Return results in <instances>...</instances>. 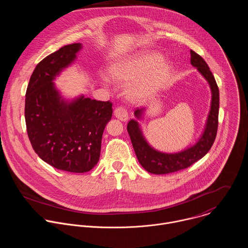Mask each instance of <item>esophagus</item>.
Returning <instances> with one entry per match:
<instances>
[{
  "label": "esophagus",
  "mask_w": 248,
  "mask_h": 248,
  "mask_svg": "<svg viewBox=\"0 0 248 248\" xmlns=\"http://www.w3.org/2000/svg\"><path fill=\"white\" fill-rule=\"evenodd\" d=\"M114 115L117 119H119L122 122H126L128 119V114L126 110L124 107H118L114 111Z\"/></svg>",
  "instance_id": "esophagus-1"
}]
</instances>
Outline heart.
Here are the masks:
<instances>
[{"label": "heart", "instance_id": "b5f03b06", "mask_svg": "<svg viewBox=\"0 0 248 248\" xmlns=\"http://www.w3.org/2000/svg\"><path fill=\"white\" fill-rule=\"evenodd\" d=\"M162 62L161 54L146 52L111 63L108 67V75L112 81L124 83L148 73L141 80L130 84L127 89L130 99L143 100L159 90L170 77L171 65Z\"/></svg>", "mask_w": 248, "mask_h": 248}]
</instances>
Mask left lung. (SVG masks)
Wrapping results in <instances>:
<instances>
[{
    "instance_id": "left-lung-1",
    "label": "left lung",
    "mask_w": 248,
    "mask_h": 248,
    "mask_svg": "<svg viewBox=\"0 0 248 248\" xmlns=\"http://www.w3.org/2000/svg\"><path fill=\"white\" fill-rule=\"evenodd\" d=\"M190 63L197 68L200 75L207 80L211 93V107L207 117L205 128L196 142L180 152L165 153L154 149L145 139L138 120L142 119L145 109L134 112L136 120H130L127 124V132L137 157L138 162L148 172L154 174H166L190 167L203 158L213 145L217 130L220 95L219 88L213 74L201 56L190 50Z\"/></svg>"
}]
</instances>
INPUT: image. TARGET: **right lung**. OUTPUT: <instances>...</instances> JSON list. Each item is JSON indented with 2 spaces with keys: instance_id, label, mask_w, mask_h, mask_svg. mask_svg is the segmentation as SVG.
<instances>
[{
  "instance_id": "1",
  "label": "right lung",
  "mask_w": 248,
  "mask_h": 248,
  "mask_svg": "<svg viewBox=\"0 0 248 248\" xmlns=\"http://www.w3.org/2000/svg\"><path fill=\"white\" fill-rule=\"evenodd\" d=\"M80 43L62 47L35 67L25 94V124L32 148L52 167L86 172L98 163L103 131L113 114L112 103L62 98L55 79L77 60Z\"/></svg>"
}]
</instances>
